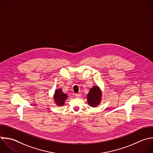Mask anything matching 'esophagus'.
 Listing matches in <instances>:
<instances>
[{
  "mask_svg": "<svg viewBox=\"0 0 153 153\" xmlns=\"http://www.w3.org/2000/svg\"><path fill=\"white\" fill-rule=\"evenodd\" d=\"M81 96V93H76V94H75V96H76V97H79Z\"/></svg>",
  "mask_w": 153,
  "mask_h": 153,
  "instance_id": "34e87169",
  "label": "esophagus"
}]
</instances>
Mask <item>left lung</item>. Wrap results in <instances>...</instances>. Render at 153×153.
I'll list each match as a JSON object with an SVG mask.
<instances>
[{
	"label": "left lung",
	"instance_id": "left-lung-1",
	"mask_svg": "<svg viewBox=\"0 0 153 153\" xmlns=\"http://www.w3.org/2000/svg\"><path fill=\"white\" fill-rule=\"evenodd\" d=\"M102 98V91L97 85L93 86L87 95V103L91 107H96L100 105Z\"/></svg>",
	"mask_w": 153,
	"mask_h": 153
}]
</instances>
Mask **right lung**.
I'll return each mask as SVG.
<instances>
[{
	"instance_id": "right-lung-1",
	"label": "right lung",
	"mask_w": 153,
	"mask_h": 153,
	"mask_svg": "<svg viewBox=\"0 0 153 153\" xmlns=\"http://www.w3.org/2000/svg\"><path fill=\"white\" fill-rule=\"evenodd\" d=\"M68 97V94L64 93L62 91V88H57L55 90L54 94L53 95V99L54 102L57 106H63Z\"/></svg>"
}]
</instances>
